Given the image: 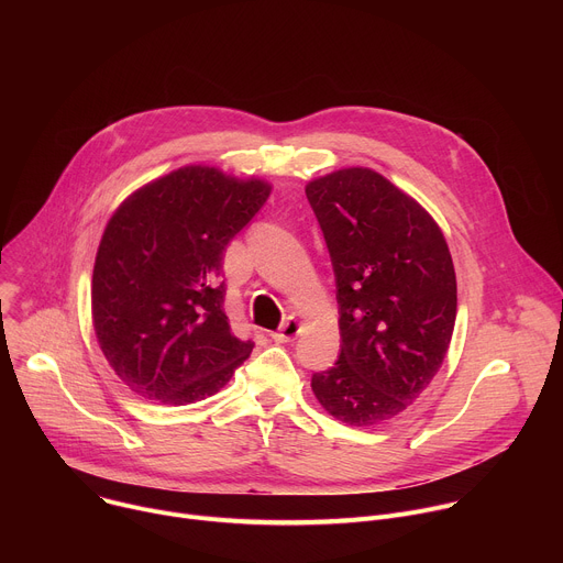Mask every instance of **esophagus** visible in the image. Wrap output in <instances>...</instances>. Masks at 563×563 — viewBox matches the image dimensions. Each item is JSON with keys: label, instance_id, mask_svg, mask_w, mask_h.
<instances>
[{"label": "esophagus", "instance_id": "esophagus-1", "mask_svg": "<svg viewBox=\"0 0 563 563\" xmlns=\"http://www.w3.org/2000/svg\"><path fill=\"white\" fill-rule=\"evenodd\" d=\"M302 332V323L298 318H294V316H289L285 323L280 325V330L278 332H274L272 334V339L276 341V343H291V341H296V336Z\"/></svg>", "mask_w": 563, "mask_h": 563}]
</instances>
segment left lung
I'll list each match as a JSON object with an SVG mask.
<instances>
[{
	"instance_id": "left-lung-1",
	"label": "left lung",
	"mask_w": 563,
	"mask_h": 563,
	"mask_svg": "<svg viewBox=\"0 0 563 563\" xmlns=\"http://www.w3.org/2000/svg\"><path fill=\"white\" fill-rule=\"evenodd\" d=\"M330 250L341 356L311 376L334 419L369 428L412 406L450 347L456 276L443 231L380 174L350 167L305 187Z\"/></svg>"
}]
</instances>
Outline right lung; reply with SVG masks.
Instances as JSON below:
<instances>
[{"label":"right lung","instance_id":"obj_1","mask_svg":"<svg viewBox=\"0 0 563 563\" xmlns=\"http://www.w3.org/2000/svg\"><path fill=\"white\" fill-rule=\"evenodd\" d=\"M272 185L189 165L133 191L102 233L91 313L102 354L135 394L189 406L216 394L250 358L224 311L229 240Z\"/></svg>","mask_w":563,"mask_h":563}]
</instances>
